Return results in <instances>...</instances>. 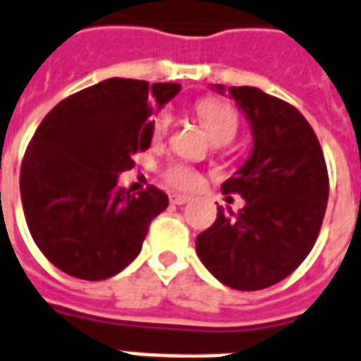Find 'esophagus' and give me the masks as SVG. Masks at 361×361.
Listing matches in <instances>:
<instances>
[{"mask_svg": "<svg viewBox=\"0 0 361 361\" xmlns=\"http://www.w3.org/2000/svg\"><path fill=\"white\" fill-rule=\"evenodd\" d=\"M189 201H191V197H189V195H178V193L170 195V202H172V204H185V202Z\"/></svg>", "mask_w": 361, "mask_h": 361, "instance_id": "obj_1", "label": "esophagus"}]
</instances>
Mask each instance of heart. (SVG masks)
Wrapping results in <instances>:
<instances>
[{
    "label": "heart",
    "mask_w": 361,
    "mask_h": 361,
    "mask_svg": "<svg viewBox=\"0 0 361 361\" xmlns=\"http://www.w3.org/2000/svg\"><path fill=\"white\" fill-rule=\"evenodd\" d=\"M195 113L202 122V126L207 128L210 137L214 141H229L233 140L235 133L239 130V116L235 113V109L229 103L218 101V99H207L201 101L195 106ZM172 126V116L168 113H160L153 120V135L154 140H162ZM164 180L178 189H193L199 185V173L195 172L193 168L185 166V164H170L164 170Z\"/></svg>",
    "instance_id": "1"
}]
</instances>
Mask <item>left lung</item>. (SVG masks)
<instances>
[{
	"instance_id": "8db88e82",
	"label": "left lung",
	"mask_w": 361,
	"mask_h": 361,
	"mask_svg": "<svg viewBox=\"0 0 361 361\" xmlns=\"http://www.w3.org/2000/svg\"><path fill=\"white\" fill-rule=\"evenodd\" d=\"M212 90L224 93V85ZM250 124L252 153L221 193L245 207L218 208L197 237V256L212 276L237 290H260L295 271L314 247L329 199L322 147L295 106L258 87H228ZM229 199V197H228Z\"/></svg>"
}]
</instances>
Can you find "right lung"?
Returning a JSON list of instances; mask_svg holds the SVG:
<instances>
[{"label": "right lung", "instance_id": "add662e5", "mask_svg": "<svg viewBox=\"0 0 361 361\" xmlns=\"http://www.w3.org/2000/svg\"><path fill=\"white\" fill-rule=\"evenodd\" d=\"M180 84L109 78L63 99L34 133L20 166L24 216L44 256L68 276L101 281L140 255L168 197L130 193L118 173L153 140V116Z\"/></svg>", "mask_w": 361, "mask_h": 361}]
</instances>
